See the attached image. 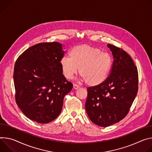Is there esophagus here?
Instances as JSON below:
<instances>
[{
  "label": "esophagus",
  "instance_id": "1",
  "mask_svg": "<svg viewBox=\"0 0 152 152\" xmlns=\"http://www.w3.org/2000/svg\"><path fill=\"white\" fill-rule=\"evenodd\" d=\"M73 87H74V89H78L80 88V86L78 85H76V84H74V86Z\"/></svg>",
  "mask_w": 152,
  "mask_h": 152
}]
</instances>
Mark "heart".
<instances>
[{
	"instance_id": "1",
	"label": "heart",
	"mask_w": 152,
	"mask_h": 152,
	"mask_svg": "<svg viewBox=\"0 0 152 152\" xmlns=\"http://www.w3.org/2000/svg\"><path fill=\"white\" fill-rule=\"evenodd\" d=\"M69 57L60 60L61 71L67 79H72L78 72L86 85L96 86L107 79L111 69L112 60L109 54L89 45L74 47Z\"/></svg>"
}]
</instances>
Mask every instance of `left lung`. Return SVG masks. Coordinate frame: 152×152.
<instances>
[{
	"label": "left lung",
	"instance_id": "8db88e82",
	"mask_svg": "<svg viewBox=\"0 0 152 152\" xmlns=\"http://www.w3.org/2000/svg\"><path fill=\"white\" fill-rule=\"evenodd\" d=\"M113 61L109 75L102 84L89 87L85 104L92 123L108 127L118 123L128 114L138 90L137 67L124 50L107 45Z\"/></svg>",
	"mask_w": 152,
	"mask_h": 152
}]
</instances>
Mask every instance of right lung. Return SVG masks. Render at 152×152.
Wrapping results in <instances>:
<instances>
[{"instance_id": "right-lung-1", "label": "right lung", "mask_w": 152, "mask_h": 152, "mask_svg": "<svg viewBox=\"0 0 152 152\" xmlns=\"http://www.w3.org/2000/svg\"><path fill=\"white\" fill-rule=\"evenodd\" d=\"M64 54L61 43L45 42L29 48L17 59L15 99L29 119L45 124L61 113L64 97L73 88L61 71Z\"/></svg>"}]
</instances>
